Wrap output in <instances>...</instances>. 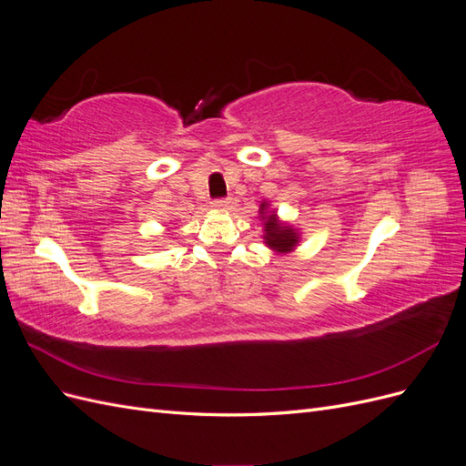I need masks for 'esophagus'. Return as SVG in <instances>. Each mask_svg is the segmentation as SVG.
Returning a JSON list of instances; mask_svg holds the SVG:
<instances>
[{"label":"esophagus","instance_id":"1","mask_svg":"<svg viewBox=\"0 0 466 466\" xmlns=\"http://www.w3.org/2000/svg\"><path fill=\"white\" fill-rule=\"evenodd\" d=\"M211 206H214L216 209H229L231 200H228V198H218V200L211 202Z\"/></svg>","mask_w":466,"mask_h":466}]
</instances>
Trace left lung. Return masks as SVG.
Listing matches in <instances>:
<instances>
[{"label":"left lung","instance_id":"1","mask_svg":"<svg viewBox=\"0 0 466 466\" xmlns=\"http://www.w3.org/2000/svg\"><path fill=\"white\" fill-rule=\"evenodd\" d=\"M260 218L264 221V243L272 250L289 252L299 243V231L289 223L278 219V214L270 209V204H260Z\"/></svg>","mask_w":466,"mask_h":466}]
</instances>
